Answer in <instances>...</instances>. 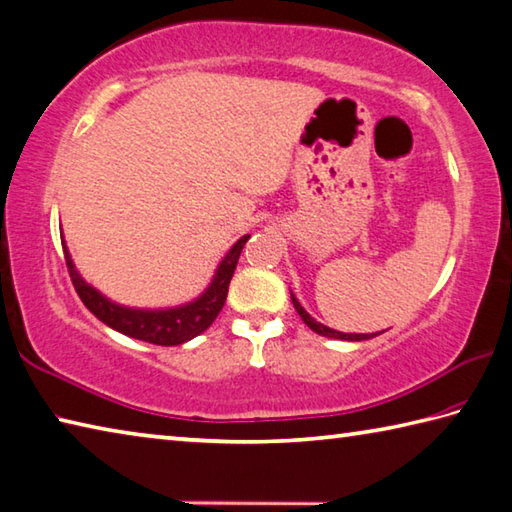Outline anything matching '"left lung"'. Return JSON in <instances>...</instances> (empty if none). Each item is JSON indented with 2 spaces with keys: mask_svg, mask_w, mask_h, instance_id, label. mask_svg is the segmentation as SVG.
Instances as JSON below:
<instances>
[{
  "mask_svg": "<svg viewBox=\"0 0 512 512\" xmlns=\"http://www.w3.org/2000/svg\"><path fill=\"white\" fill-rule=\"evenodd\" d=\"M291 300H293V306H295V311H297V315H300V318L304 320V324L306 327H309L311 331H315V333H320V336H324V338H336V340H351V342H360V340H369V338H374V336H378V333H342V331H336V329H329V327H324V324H320V322H315L309 313H306V309L304 306L297 302V297L291 293Z\"/></svg>",
  "mask_w": 512,
  "mask_h": 512,
  "instance_id": "left-lung-1",
  "label": "left lung"
}]
</instances>
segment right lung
<instances>
[{"mask_svg":"<svg viewBox=\"0 0 512 512\" xmlns=\"http://www.w3.org/2000/svg\"><path fill=\"white\" fill-rule=\"evenodd\" d=\"M248 237L250 235H244L228 250L226 257L221 259V264L217 266L215 275H212V282L208 284L206 291L199 297H194L192 302L170 306V309H132V306L111 302L109 297L98 291V288L82 280L76 264H73L67 244H62V248L64 259H67L71 282L76 286L82 304H85L100 322H105L107 327L116 329L118 333H123V336L129 338L152 342V345L161 347H176L206 331L210 324L215 322L219 311L224 309L232 273H235L241 248H244Z\"/></svg>","mask_w":512,"mask_h":512,"instance_id":"obj_1","label":"right lung"}]
</instances>
